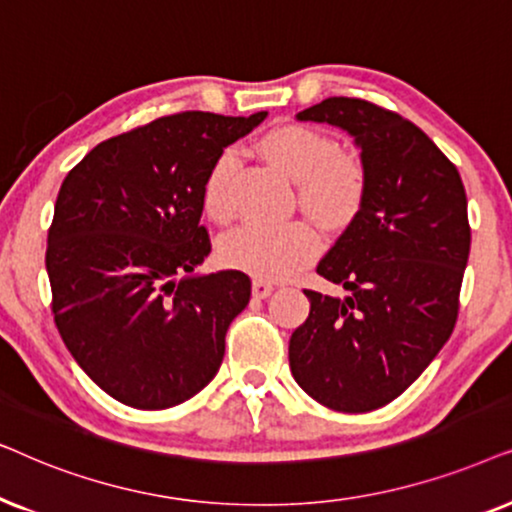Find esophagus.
Segmentation results:
<instances>
[{
    "label": "esophagus",
    "mask_w": 512,
    "mask_h": 512,
    "mask_svg": "<svg viewBox=\"0 0 512 512\" xmlns=\"http://www.w3.org/2000/svg\"><path fill=\"white\" fill-rule=\"evenodd\" d=\"M271 292H274V283L262 281V278H255V281H252V295H255L257 299L269 297Z\"/></svg>",
    "instance_id": "obj_1"
}]
</instances>
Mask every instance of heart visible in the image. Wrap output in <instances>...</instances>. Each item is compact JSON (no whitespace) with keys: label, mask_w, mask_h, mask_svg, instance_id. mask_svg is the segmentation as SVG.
Instances as JSON below:
<instances>
[{"label":"heart","mask_w":512,"mask_h":512,"mask_svg":"<svg viewBox=\"0 0 512 512\" xmlns=\"http://www.w3.org/2000/svg\"><path fill=\"white\" fill-rule=\"evenodd\" d=\"M269 166L295 180L299 208L327 231H344L358 220L367 199V168L360 156L342 152L330 135L311 126H278L257 142ZM236 154L231 149L213 161L201 185V208L210 222L227 224L231 175ZM318 252V236L309 224H245L220 243L224 267L245 271L262 281H283L309 264Z\"/></svg>","instance_id":"b5f03b06"}]
</instances>
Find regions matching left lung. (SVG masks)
<instances>
[{"label": "left lung", "mask_w": 512, "mask_h": 512, "mask_svg": "<svg viewBox=\"0 0 512 512\" xmlns=\"http://www.w3.org/2000/svg\"><path fill=\"white\" fill-rule=\"evenodd\" d=\"M297 119L351 133L370 185L358 220L316 269L349 297L304 290L311 311L290 337V370L316 403L372 412L452 335L470 252L466 189L438 145L391 109L327 98Z\"/></svg>", "instance_id": "8db88e82"}]
</instances>
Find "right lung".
Here are the masks:
<instances>
[{
    "mask_svg": "<svg viewBox=\"0 0 512 512\" xmlns=\"http://www.w3.org/2000/svg\"><path fill=\"white\" fill-rule=\"evenodd\" d=\"M264 117L170 114L100 142L63 180L46 245L53 320L81 370L119 403L168 410L220 370L250 278L192 274L210 255L201 185Z\"/></svg>",
    "mask_w": 512,
    "mask_h": 512,
    "instance_id": "right-lung-1",
    "label": "right lung"
}]
</instances>
